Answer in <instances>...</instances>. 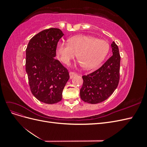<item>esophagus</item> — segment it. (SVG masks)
Returning a JSON list of instances; mask_svg holds the SVG:
<instances>
[{"label": "esophagus", "instance_id": "esophagus-1", "mask_svg": "<svg viewBox=\"0 0 147 147\" xmlns=\"http://www.w3.org/2000/svg\"><path fill=\"white\" fill-rule=\"evenodd\" d=\"M77 74H75V72H69V75H70V78H72L74 76H75Z\"/></svg>", "mask_w": 147, "mask_h": 147}]
</instances>
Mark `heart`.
Segmentation results:
<instances>
[{
	"label": "heart",
	"instance_id": "obj_1",
	"mask_svg": "<svg viewBox=\"0 0 147 147\" xmlns=\"http://www.w3.org/2000/svg\"><path fill=\"white\" fill-rule=\"evenodd\" d=\"M109 44L104 40L79 35L69 40V44L59 43L56 53L59 59L69 64L77 54L80 63L86 69H91L99 65L103 61L109 51Z\"/></svg>",
	"mask_w": 147,
	"mask_h": 147
}]
</instances>
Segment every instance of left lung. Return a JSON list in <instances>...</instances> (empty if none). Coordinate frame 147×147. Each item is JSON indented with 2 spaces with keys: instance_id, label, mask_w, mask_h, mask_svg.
Wrapping results in <instances>:
<instances>
[{
  "instance_id": "8db88e82",
  "label": "left lung",
  "mask_w": 147,
  "mask_h": 147,
  "mask_svg": "<svg viewBox=\"0 0 147 147\" xmlns=\"http://www.w3.org/2000/svg\"><path fill=\"white\" fill-rule=\"evenodd\" d=\"M111 47L113 55L99 69L82 77L83 83L80 94L84 102L92 104L103 102L118 85L121 57L117 44L113 42Z\"/></svg>"
}]
</instances>
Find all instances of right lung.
Returning <instances> with one entry per match:
<instances>
[{
	"instance_id": "right-lung-1",
	"label": "right lung",
	"mask_w": 147,
	"mask_h": 147,
	"mask_svg": "<svg viewBox=\"0 0 147 147\" xmlns=\"http://www.w3.org/2000/svg\"><path fill=\"white\" fill-rule=\"evenodd\" d=\"M64 35L57 28L40 32L30 40L26 50V71L35 98L53 104L62 100L69 79L68 70L55 58L57 42Z\"/></svg>"
}]
</instances>
